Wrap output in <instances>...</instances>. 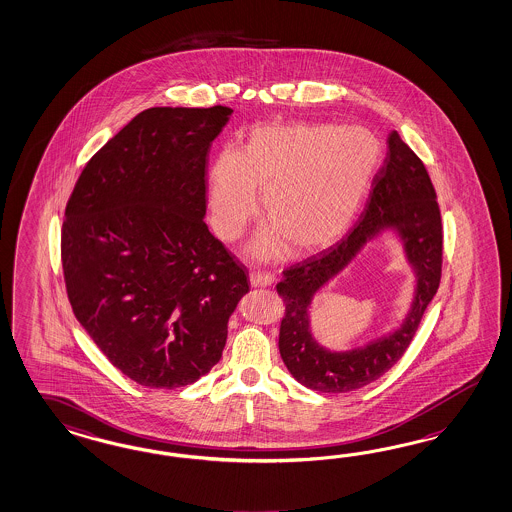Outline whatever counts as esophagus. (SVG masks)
Returning a JSON list of instances; mask_svg holds the SVG:
<instances>
[{"label": "esophagus", "mask_w": 512, "mask_h": 512, "mask_svg": "<svg viewBox=\"0 0 512 512\" xmlns=\"http://www.w3.org/2000/svg\"><path fill=\"white\" fill-rule=\"evenodd\" d=\"M275 282V275L269 271H252L250 273V284L258 286V288H265L271 286Z\"/></svg>", "instance_id": "esophagus-1"}]
</instances>
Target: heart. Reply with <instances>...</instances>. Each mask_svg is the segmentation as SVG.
<instances>
[{
    "mask_svg": "<svg viewBox=\"0 0 512 512\" xmlns=\"http://www.w3.org/2000/svg\"><path fill=\"white\" fill-rule=\"evenodd\" d=\"M380 140L365 127L271 123L247 134L243 151L222 147L207 172L217 234L234 241L260 209L269 224L252 243L271 258L288 245L295 256L335 243L350 228L380 166Z\"/></svg>",
    "mask_w": 512,
    "mask_h": 512,
    "instance_id": "b5f03b06",
    "label": "heart"
}]
</instances>
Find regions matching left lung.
<instances>
[{"label":"left lung","mask_w":512,"mask_h":512,"mask_svg":"<svg viewBox=\"0 0 512 512\" xmlns=\"http://www.w3.org/2000/svg\"><path fill=\"white\" fill-rule=\"evenodd\" d=\"M387 157L372 181V192L359 222L329 249L282 271L277 293L284 303L278 350L293 378L312 391L348 393L381 378L413 340L424 310L436 295L443 263V226L436 189L423 161L402 142L387 136ZM396 227L405 239L409 260L418 271V293L405 325L363 351H323L307 331L306 308L316 289L350 260L380 227Z\"/></svg>","instance_id":"1"}]
</instances>
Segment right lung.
Segmentation results:
<instances>
[{
  "mask_svg": "<svg viewBox=\"0 0 512 512\" xmlns=\"http://www.w3.org/2000/svg\"><path fill=\"white\" fill-rule=\"evenodd\" d=\"M226 106L140 112L84 166L65 207L69 303L106 359L149 389L219 363L247 267L209 232L205 164Z\"/></svg>",
  "mask_w": 512,
  "mask_h": 512,
  "instance_id": "1",
  "label": "right lung"
}]
</instances>
